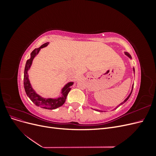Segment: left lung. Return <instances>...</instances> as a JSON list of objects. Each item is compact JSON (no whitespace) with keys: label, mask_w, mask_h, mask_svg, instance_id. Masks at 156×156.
I'll return each instance as SVG.
<instances>
[{"label":"left lung","mask_w":156,"mask_h":156,"mask_svg":"<svg viewBox=\"0 0 156 156\" xmlns=\"http://www.w3.org/2000/svg\"><path fill=\"white\" fill-rule=\"evenodd\" d=\"M125 55H127V56H128L129 58H131V55H129L128 53H127V52H125ZM133 71H134V72H135V69H134V68H133ZM133 87H132V90H131V93L129 94V95L128 96H127V98L126 99V100H124L123 102H122V103H120V104H119V106H118V107H119L120 105H122V104H123V103H125V102H126V101L127 100H128L129 98V97H130V96H131V93H132V90H133ZM94 110H96V109H94ZM96 111H101V112H103L102 111H100V110H96Z\"/></svg>","instance_id":"left-lung-1"}]
</instances>
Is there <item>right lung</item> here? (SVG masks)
I'll return each instance as SVG.
<instances>
[{"label": "right lung", "mask_w": 156, "mask_h": 156, "mask_svg": "<svg viewBox=\"0 0 156 156\" xmlns=\"http://www.w3.org/2000/svg\"><path fill=\"white\" fill-rule=\"evenodd\" d=\"M48 44L49 42H47V43L41 45L39 48L35 49L30 54V58L27 60L24 71V88L27 95L36 105L44 108H47V109H55V108L62 106L64 104V102L66 101V100L68 94L71 90L70 87L72 86L73 83L69 82L66 84L64 88L62 89V92H61L62 95H61L60 97L56 99H46L39 96L38 94H36V92L33 90L29 79V75H28V71H29L31 66L33 59L34 58L36 55H37V53H39L40 50L41 48H45V47H46Z\"/></svg>", "instance_id": "obj_1"}]
</instances>
